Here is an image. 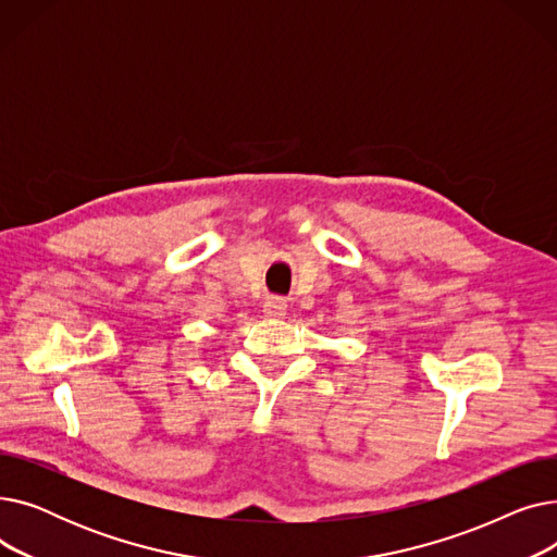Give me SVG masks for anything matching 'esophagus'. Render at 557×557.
<instances>
[{
  "label": "esophagus",
  "mask_w": 557,
  "mask_h": 557,
  "mask_svg": "<svg viewBox=\"0 0 557 557\" xmlns=\"http://www.w3.org/2000/svg\"><path fill=\"white\" fill-rule=\"evenodd\" d=\"M263 313H267L269 318H284L286 315V302L277 296H271V298H267V302H263Z\"/></svg>",
  "instance_id": "1"
}]
</instances>
